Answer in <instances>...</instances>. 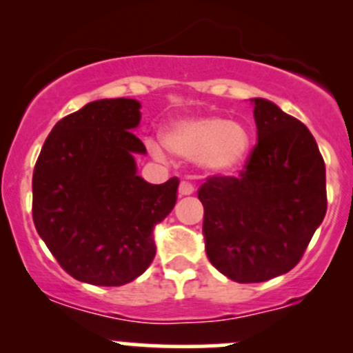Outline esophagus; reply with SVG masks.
<instances>
[{
    "instance_id": "34e87169",
    "label": "esophagus",
    "mask_w": 353,
    "mask_h": 353,
    "mask_svg": "<svg viewBox=\"0 0 353 353\" xmlns=\"http://www.w3.org/2000/svg\"><path fill=\"white\" fill-rule=\"evenodd\" d=\"M194 193V186L190 183V181H181L179 184V194L181 196H188V194Z\"/></svg>"
}]
</instances>
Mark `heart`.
Segmentation results:
<instances>
[{"instance_id": "heart-1", "label": "heart", "mask_w": 353, "mask_h": 353, "mask_svg": "<svg viewBox=\"0 0 353 353\" xmlns=\"http://www.w3.org/2000/svg\"><path fill=\"white\" fill-rule=\"evenodd\" d=\"M163 143L172 154L199 162L215 172H230L248 157L251 134L244 124L222 116L181 119L163 134ZM155 157H162L159 145L148 143Z\"/></svg>"}]
</instances>
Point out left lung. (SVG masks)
I'll return each mask as SVG.
<instances>
[{
	"label": "left lung",
	"instance_id": "obj_1",
	"mask_svg": "<svg viewBox=\"0 0 353 353\" xmlns=\"http://www.w3.org/2000/svg\"><path fill=\"white\" fill-rule=\"evenodd\" d=\"M258 143L243 170L213 174L198 190L210 263L239 283L290 272L326 215V167L311 131L254 99Z\"/></svg>",
	"mask_w": 353,
	"mask_h": 353
}]
</instances>
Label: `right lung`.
<instances>
[{"mask_svg": "<svg viewBox=\"0 0 353 353\" xmlns=\"http://www.w3.org/2000/svg\"><path fill=\"white\" fill-rule=\"evenodd\" d=\"M140 102L102 99L59 119L35 162L32 219L51 254L80 282L119 287L155 258L152 232L177 201L179 179L150 184L133 133Z\"/></svg>", "mask_w": 353, "mask_h": 353, "instance_id": "1", "label": "right lung"}]
</instances>
